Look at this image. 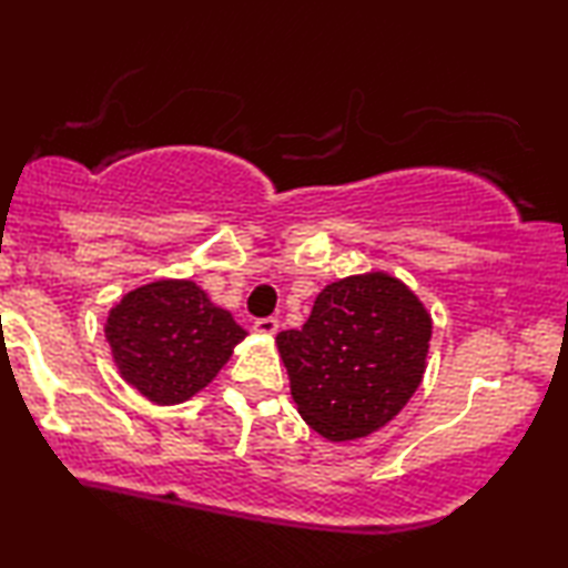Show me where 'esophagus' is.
<instances>
[{"label":"esophagus","instance_id":"obj_1","mask_svg":"<svg viewBox=\"0 0 568 568\" xmlns=\"http://www.w3.org/2000/svg\"><path fill=\"white\" fill-rule=\"evenodd\" d=\"M277 326H281V323H277V318H273V316H267V318H257L255 321V328L257 333H265V336H273V333L277 331Z\"/></svg>","mask_w":568,"mask_h":568}]
</instances>
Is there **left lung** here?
Wrapping results in <instances>:
<instances>
[{
	"label": "left lung",
	"instance_id": "left-lung-1",
	"mask_svg": "<svg viewBox=\"0 0 568 568\" xmlns=\"http://www.w3.org/2000/svg\"><path fill=\"white\" fill-rule=\"evenodd\" d=\"M429 336L417 295L368 273L323 287L303 328L277 333V348L301 417L341 443L399 414L425 374Z\"/></svg>",
	"mask_w": 568,
	"mask_h": 568
}]
</instances>
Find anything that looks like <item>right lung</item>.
Wrapping results in <instances>:
<instances>
[{
	"instance_id": "add662e5",
	"label": "right lung",
	"mask_w": 568,
	"mask_h": 568,
	"mask_svg": "<svg viewBox=\"0 0 568 568\" xmlns=\"http://www.w3.org/2000/svg\"><path fill=\"white\" fill-rule=\"evenodd\" d=\"M245 336L192 281L136 287L105 323L121 376L156 404H179L204 389Z\"/></svg>"
}]
</instances>
